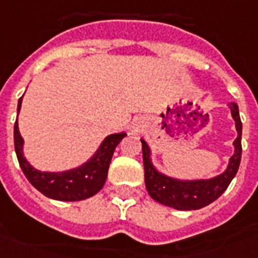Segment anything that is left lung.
I'll return each instance as SVG.
<instances>
[{
	"label": "left lung",
	"instance_id": "1",
	"mask_svg": "<svg viewBox=\"0 0 258 258\" xmlns=\"http://www.w3.org/2000/svg\"><path fill=\"white\" fill-rule=\"evenodd\" d=\"M229 110H231V116L235 121V129L238 132V136L234 140V154L229 158L227 169L214 177L185 180V178L172 177L159 172L152 163L151 148L147 142L142 139L146 187L154 201L177 210H198L214 202L224 192L239 169L240 157H242V144H240L242 122H240L238 104L231 103Z\"/></svg>",
	"mask_w": 258,
	"mask_h": 258
}]
</instances>
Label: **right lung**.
Returning a JSON list of instances; mask_svg holds the SVG:
<instances>
[{
    "label": "right lung",
    "mask_w": 258,
    "mask_h": 258,
    "mask_svg": "<svg viewBox=\"0 0 258 258\" xmlns=\"http://www.w3.org/2000/svg\"><path fill=\"white\" fill-rule=\"evenodd\" d=\"M22 100L23 96L19 99L18 115L22 108ZM125 136L126 132L108 135L101 142L95 154L86 162L77 168L63 170V172H42L34 168L33 165H30L29 161L24 157V140L19 132L18 119L13 127L15 151L24 176L33 184V187H35L41 194H44L45 197L56 201H64V202H74V201L90 198L103 188L112 154Z\"/></svg>",
    "instance_id": "1"
}]
</instances>
